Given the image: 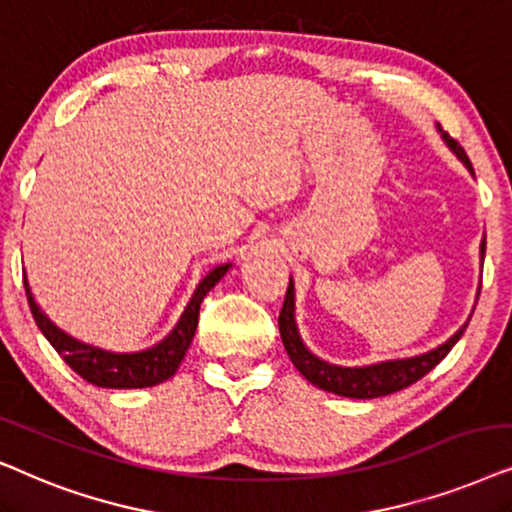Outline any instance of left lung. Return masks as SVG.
Listing matches in <instances>:
<instances>
[{
  "label": "left lung",
  "instance_id": "left-lung-1",
  "mask_svg": "<svg viewBox=\"0 0 512 512\" xmlns=\"http://www.w3.org/2000/svg\"><path fill=\"white\" fill-rule=\"evenodd\" d=\"M442 140H445L447 147L459 156L463 166L473 173V166H470L468 156L463 152L459 142L449 138L447 133H442ZM485 245L487 243L482 241L480 245L482 257H485ZM466 325L468 323H463L445 344L438 346V349L421 353V356L403 358V360H386V363L365 365V367H339L313 356V353L304 346L302 337H299V330L295 323V283H292V278H290L288 292H285L281 316H278V330H281L283 346L285 351H288L292 365L302 372V377L306 381H311L313 386L323 388L327 393H337V395H344V398H360V400L381 398V395L403 391V388L412 386L414 381L426 377V374L431 372L449 351H452V346L459 342L463 330H466Z\"/></svg>",
  "mask_w": 512,
  "mask_h": 512
}]
</instances>
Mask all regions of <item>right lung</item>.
Instances as JSON below:
<instances>
[{"mask_svg": "<svg viewBox=\"0 0 512 512\" xmlns=\"http://www.w3.org/2000/svg\"><path fill=\"white\" fill-rule=\"evenodd\" d=\"M231 264H220L213 271H208L206 278L196 285L192 299L182 311L180 320L159 344H154L152 349L135 351V353H114L98 349V346L77 342V339L60 330L58 325H53L46 313L39 309V304L34 302L30 285H27V276H23L27 302H30V311L34 316L42 335L49 339L53 349L60 353V358L79 374L81 379H86L88 384L102 386V388H147L156 386L161 381L173 377L180 367L182 358L192 344L196 325H199V309L203 297L215 288V283L227 274Z\"/></svg>", "mask_w": 512, "mask_h": 512, "instance_id": "right-lung-1", "label": "right lung"}]
</instances>
